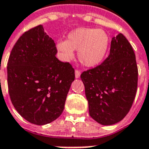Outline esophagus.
<instances>
[{"label":"esophagus","instance_id":"1","mask_svg":"<svg viewBox=\"0 0 149 149\" xmlns=\"http://www.w3.org/2000/svg\"><path fill=\"white\" fill-rule=\"evenodd\" d=\"M75 77H76V78H79V77H80V71L79 70H75Z\"/></svg>","mask_w":149,"mask_h":149}]
</instances>
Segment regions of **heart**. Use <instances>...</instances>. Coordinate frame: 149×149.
Returning <instances> with one entry per match:
<instances>
[{
	"label": "heart",
	"instance_id": "obj_1",
	"mask_svg": "<svg viewBox=\"0 0 149 149\" xmlns=\"http://www.w3.org/2000/svg\"><path fill=\"white\" fill-rule=\"evenodd\" d=\"M109 40L102 30L79 28L70 33L67 40H60L56 47L66 60L79 51V60L86 66H95L102 62L108 50Z\"/></svg>",
	"mask_w": 149,
	"mask_h": 149
}]
</instances>
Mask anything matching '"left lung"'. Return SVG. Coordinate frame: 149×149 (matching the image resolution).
Returning <instances> with one entry per match:
<instances>
[{
    "label": "left lung",
    "instance_id": "1",
    "mask_svg": "<svg viewBox=\"0 0 149 149\" xmlns=\"http://www.w3.org/2000/svg\"><path fill=\"white\" fill-rule=\"evenodd\" d=\"M89 116L101 125L120 122L128 114L138 86V67L132 47L122 33L111 41L102 63L82 72Z\"/></svg>",
    "mask_w": 149,
    "mask_h": 149
}]
</instances>
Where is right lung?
I'll return each mask as SVG.
<instances>
[{
	"label": "right lung",
	"mask_w": 149,
	"mask_h": 149,
	"mask_svg": "<svg viewBox=\"0 0 149 149\" xmlns=\"http://www.w3.org/2000/svg\"><path fill=\"white\" fill-rule=\"evenodd\" d=\"M54 40L42 25L17 40L8 63V86L14 108L35 125H45L62 114L75 70L56 57Z\"/></svg>",
	"instance_id": "1"
}]
</instances>
